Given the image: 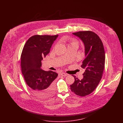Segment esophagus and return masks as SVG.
Here are the masks:
<instances>
[{
	"instance_id": "obj_1",
	"label": "esophagus",
	"mask_w": 123,
	"mask_h": 123,
	"mask_svg": "<svg viewBox=\"0 0 123 123\" xmlns=\"http://www.w3.org/2000/svg\"><path fill=\"white\" fill-rule=\"evenodd\" d=\"M61 75L62 76H68V74H66V73L63 72V73H61Z\"/></svg>"
}]
</instances>
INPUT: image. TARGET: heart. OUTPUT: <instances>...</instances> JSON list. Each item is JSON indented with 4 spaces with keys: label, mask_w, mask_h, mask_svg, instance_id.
Returning a JSON list of instances; mask_svg holds the SVG:
<instances>
[{
    "label": "heart",
    "mask_w": 123,
    "mask_h": 123,
    "mask_svg": "<svg viewBox=\"0 0 123 123\" xmlns=\"http://www.w3.org/2000/svg\"><path fill=\"white\" fill-rule=\"evenodd\" d=\"M77 44V42L74 40H72L71 41L70 43V44Z\"/></svg>",
    "instance_id": "b5f03b06"
}]
</instances>
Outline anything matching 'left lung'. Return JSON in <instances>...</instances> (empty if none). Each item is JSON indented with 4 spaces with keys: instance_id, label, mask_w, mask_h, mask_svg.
<instances>
[{
    "instance_id": "8db88e82",
    "label": "left lung",
    "mask_w": 123,
    "mask_h": 123,
    "mask_svg": "<svg viewBox=\"0 0 123 123\" xmlns=\"http://www.w3.org/2000/svg\"><path fill=\"white\" fill-rule=\"evenodd\" d=\"M82 40L85 47V57L81 67L85 71L80 80L75 76V82L70 85L72 92L85 96L93 92L98 85L105 67V53L102 42L92 31H79L72 33Z\"/></svg>"
}]
</instances>
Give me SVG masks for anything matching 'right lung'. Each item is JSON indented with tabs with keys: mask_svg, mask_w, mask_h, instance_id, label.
I'll return each instance as SVG.
<instances>
[{
	"mask_svg": "<svg viewBox=\"0 0 123 123\" xmlns=\"http://www.w3.org/2000/svg\"><path fill=\"white\" fill-rule=\"evenodd\" d=\"M58 35H35L28 40L21 56L22 72L31 91L38 97L45 99L54 92V80L58 74L41 69V60L48 54Z\"/></svg>",
	"mask_w": 123,
	"mask_h": 123,
	"instance_id": "obj_1",
	"label": "right lung"
}]
</instances>
